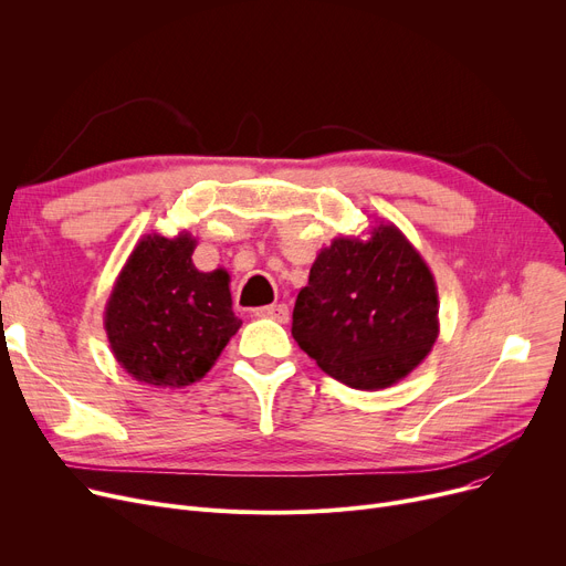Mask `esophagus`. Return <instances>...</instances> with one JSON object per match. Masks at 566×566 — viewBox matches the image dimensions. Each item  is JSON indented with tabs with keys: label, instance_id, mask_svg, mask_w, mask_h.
I'll return each mask as SVG.
<instances>
[{
	"label": "esophagus",
	"instance_id": "esophagus-1",
	"mask_svg": "<svg viewBox=\"0 0 566 566\" xmlns=\"http://www.w3.org/2000/svg\"><path fill=\"white\" fill-rule=\"evenodd\" d=\"M254 316L259 318H273L277 323H289V307L286 305H268V307H259L254 312Z\"/></svg>",
	"mask_w": 566,
	"mask_h": 566
}]
</instances>
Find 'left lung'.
<instances>
[{
	"instance_id": "1",
	"label": "left lung",
	"mask_w": 566,
	"mask_h": 566,
	"mask_svg": "<svg viewBox=\"0 0 566 566\" xmlns=\"http://www.w3.org/2000/svg\"><path fill=\"white\" fill-rule=\"evenodd\" d=\"M438 333L431 268L392 222L365 238L337 235L316 254L291 328L325 374L355 390H382L406 378Z\"/></svg>"
}]
</instances>
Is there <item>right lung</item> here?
I'll list each match as a JSON object with an SVG mask.
<instances>
[{
	"instance_id": "add662e5",
	"label": "right lung",
	"mask_w": 566,
	"mask_h": 566,
	"mask_svg": "<svg viewBox=\"0 0 566 566\" xmlns=\"http://www.w3.org/2000/svg\"><path fill=\"white\" fill-rule=\"evenodd\" d=\"M197 238L142 235L105 305L116 363L151 388H186L203 378L241 328L231 310L229 273H201Z\"/></svg>"
}]
</instances>
